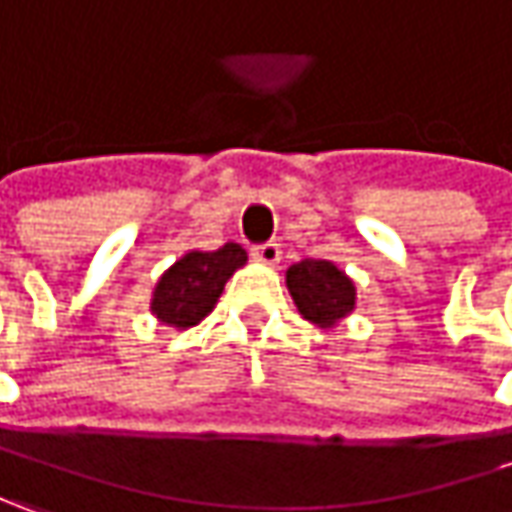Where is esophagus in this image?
Returning <instances> with one entry per match:
<instances>
[{
  "instance_id": "esophagus-1",
  "label": "esophagus",
  "mask_w": 512,
  "mask_h": 512,
  "mask_svg": "<svg viewBox=\"0 0 512 512\" xmlns=\"http://www.w3.org/2000/svg\"><path fill=\"white\" fill-rule=\"evenodd\" d=\"M252 257L260 260V263H266V266H275L278 260H281V246L275 243V240H269V243H260L252 249Z\"/></svg>"
}]
</instances>
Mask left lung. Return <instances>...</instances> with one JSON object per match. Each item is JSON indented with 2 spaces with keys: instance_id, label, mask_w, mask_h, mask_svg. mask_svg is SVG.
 I'll list each match as a JSON object with an SVG mask.
<instances>
[{
  "instance_id": "8db88e82",
  "label": "left lung",
  "mask_w": 512,
  "mask_h": 512,
  "mask_svg": "<svg viewBox=\"0 0 512 512\" xmlns=\"http://www.w3.org/2000/svg\"><path fill=\"white\" fill-rule=\"evenodd\" d=\"M286 289L298 313L318 327H336L356 307V286L330 260H301L286 269Z\"/></svg>"
}]
</instances>
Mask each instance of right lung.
Returning a JSON list of instances; mask_svg holds the SVG:
<instances>
[{"label": "right lung", "mask_w": 512, "mask_h": 512, "mask_svg": "<svg viewBox=\"0 0 512 512\" xmlns=\"http://www.w3.org/2000/svg\"><path fill=\"white\" fill-rule=\"evenodd\" d=\"M246 263V249L226 243L217 252L182 255L153 289L150 310L167 327L188 330L208 316L223 295L226 281Z\"/></svg>", "instance_id": "right-lung-1"}]
</instances>
